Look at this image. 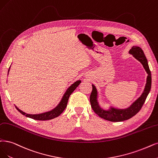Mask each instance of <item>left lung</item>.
Segmentation results:
<instances>
[{"label": "left lung", "mask_w": 158, "mask_h": 158, "mask_svg": "<svg viewBox=\"0 0 158 158\" xmlns=\"http://www.w3.org/2000/svg\"><path fill=\"white\" fill-rule=\"evenodd\" d=\"M129 52L130 54L133 55V56L137 60H138L143 64L144 69L148 73L147 83H146L144 90L142 95L130 107L125 109H118L111 107L110 110H106L102 109L98 105L97 101V90L94 85H92V90L90 96V102L91 104V107L96 114H97L100 117L105 120L111 122H121L131 118L141 110L150 91L152 84L151 72L148 66L147 59L144 55L143 51L140 47L133 46L131 49L130 50Z\"/></svg>", "instance_id": "left-lung-1"}]
</instances>
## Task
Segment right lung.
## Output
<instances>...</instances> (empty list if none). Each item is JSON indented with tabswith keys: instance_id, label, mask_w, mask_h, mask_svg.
<instances>
[{
	"instance_id": "add662e5",
	"label": "right lung",
	"mask_w": 158,
	"mask_h": 158,
	"mask_svg": "<svg viewBox=\"0 0 158 158\" xmlns=\"http://www.w3.org/2000/svg\"><path fill=\"white\" fill-rule=\"evenodd\" d=\"M9 70L10 69H8V72H9ZM80 83H81V81H76L75 83H74L72 85L70 86L67 89L66 92H65V94H64L60 103L56 107H55L54 109L51 110V111L42 113V114H27L24 112H23L22 110L19 109L17 107H15L17 109V110H18L19 112H20L22 114L25 115V116H27V117L31 118H32L34 120H48L55 118L57 117V116H59L64 111V109H66V107H67V103H68L70 95L72 94V93L75 90V89L77 88Z\"/></svg>"
}]
</instances>
